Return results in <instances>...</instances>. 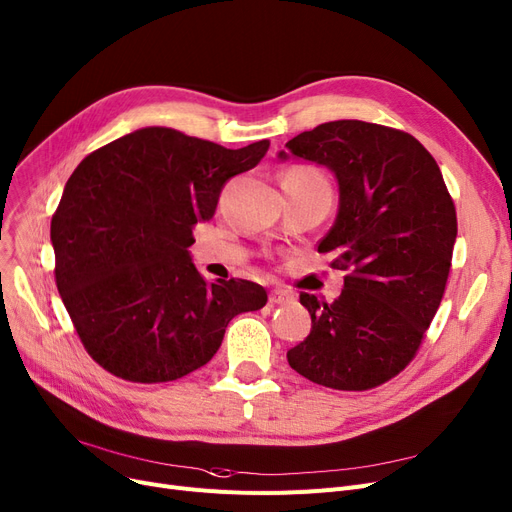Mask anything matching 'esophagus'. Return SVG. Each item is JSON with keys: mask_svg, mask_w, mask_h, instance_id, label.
Listing matches in <instances>:
<instances>
[{"mask_svg": "<svg viewBox=\"0 0 512 512\" xmlns=\"http://www.w3.org/2000/svg\"><path fill=\"white\" fill-rule=\"evenodd\" d=\"M269 302H271V304H290V302H294V296H292L290 292L275 288V290H271V294H269Z\"/></svg>", "mask_w": 512, "mask_h": 512, "instance_id": "1", "label": "esophagus"}]
</instances>
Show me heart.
<instances>
[{"label": "heart", "instance_id": "heart-1", "mask_svg": "<svg viewBox=\"0 0 512 512\" xmlns=\"http://www.w3.org/2000/svg\"><path fill=\"white\" fill-rule=\"evenodd\" d=\"M285 178L290 180H298V182H304V185H327V180L321 172L313 170V168H306V166H298V168H292L288 174H285Z\"/></svg>", "mask_w": 512, "mask_h": 512}]
</instances>
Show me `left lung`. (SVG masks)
Masks as SVG:
<instances>
[{"label":"left lung","mask_w":512,"mask_h":512,"mask_svg":"<svg viewBox=\"0 0 512 512\" xmlns=\"http://www.w3.org/2000/svg\"><path fill=\"white\" fill-rule=\"evenodd\" d=\"M330 168L340 187L319 252L344 271L334 302L300 294L311 334L288 351L292 370L336 391H367L416 357L443 292L458 235L454 199L433 155L407 132L359 119L327 121L285 142Z\"/></svg>","instance_id":"1"}]
</instances>
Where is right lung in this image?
<instances>
[{
  "label": "right lung",
  "mask_w": 512,
  "mask_h": 512,
  "mask_svg": "<svg viewBox=\"0 0 512 512\" xmlns=\"http://www.w3.org/2000/svg\"><path fill=\"white\" fill-rule=\"evenodd\" d=\"M269 145L224 149L142 128L75 168L50 224L54 277L100 367L130 382L178 380L216 355L235 315L267 304L254 281L203 279L189 248L224 182L258 166Z\"/></svg>",
  "instance_id": "obj_1"
}]
</instances>
